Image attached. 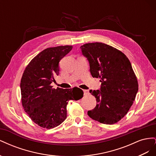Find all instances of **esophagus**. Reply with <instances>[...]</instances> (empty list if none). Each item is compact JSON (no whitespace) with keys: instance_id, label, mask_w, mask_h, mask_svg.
Returning <instances> with one entry per match:
<instances>
[{"instance_id":"esophagus-1","label":"esophagus","mask_w":156,"mask_h":156,"mask_svg":"<svg viewBox=\"0 0 156 156\" xmlns=\"http://www.w3.org/2000/svg\"><path fill=\"white\" fill-rule=\"evenodd\" d=\"M83 92L84 96H87L89 94V91L87 90H83Z\"/></svg>"}]
</instances>
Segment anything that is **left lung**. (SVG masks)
I'll return each instance as SVG.
<instances>
[{"mask_svg":"<svg viewBox=\"0 0 156 156\" xmlns=\"http://www.w3.org/2000/svg\"><path fill=\"white\" fill-rule=\"evenodd\" d=\"M81 49L89 61L92 77L101 82L100 90H90L97 104L88 115L100 123L114 124L129 111L138 92L131 64L122 51L105 44H85Z\"/></svg>","mask_w":156,"mask_h":156,"instance_id":"1","label":"left lung"}]
</instances>
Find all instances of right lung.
<instances>
[{"label": "right lung", "instance_id": "add662e5", "mask_svg": "<svg viewBox=\"0 0 156 156\" xmlns=\"http://www.w3.org/2000/svg\"><path fill=\"white\" fill-rule=\"evenodd\" d=\"M72 45H60L42 51L27 65L21 80V103L31 120L43 128L59 126L67 117L69 100H78L83 91L53 88L55 77L59 74L60 60L72 49Z\"/></svg>", "mask_w": 156, "mask_h": 156}]
</instances>
